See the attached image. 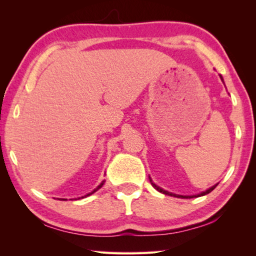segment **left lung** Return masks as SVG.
Listing matches in <instances>:
<instances>
[{
  "mask_svg": "<svg viewBox=\"0 0 256 256\" xmlns=\"http://www.w3.org/2000/svg\"><path fill=\"white\" fill-rule=\"evenodd\" d=\"M220 79L222 80V82H224V79H222V76H220ZM150 182H151V185L154 186V188L158 190V192H160V193H164V194H166V196H175V198H198V196H206V194H209L211 190H214V188H216V185H214V186H211L210 188H208V190H203V192H201V193H198V194H196V196H180V194H175V193H172V192H168V190H164V188H159L158 185H156L154 182H152V180H151V177H150Z\"/></svg>",
  "mask_w": 256,
  "mask_h": 256,
  "instance_id": "1",
  "label": "left lung"
}]
</instances>
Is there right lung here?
<instances>
[{"mask_svg": "<svg viewBox=\"0 0 256 256\" xmlns=\"http://www.w3.org/2000/svg\"><path fill=\"white\" fill-rule=\"evenodd\" d=\"M104 183H105V180H102V183H100V184H99V185L97 186V188H94V190H92V192H90V193H88V194H86V196H81V198H86V196H92V194H94V192H97V190H98L99 188H102V186L104 185ZM62 200H66V198H62Z\"/></svg>", "mask_w": 256, "mask_h": 256, "instance_id": "obj_1", "label": "right lung"}]
</instances>
